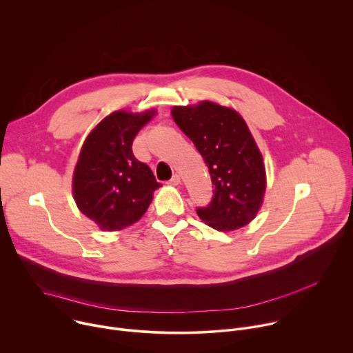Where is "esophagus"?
Listing matches in <instances>:
<instances>
[{
  "instance_id": "34e87169",
  "label": "esophagus",
  "mask_w": 353,
  "mask_h": 353,
  "mask_svg": "<svg viewBox=\"0 0 353 353\" xmlns=\"http://www.w3.org/2000/svg\"><path fill=\"white\" fill-rule=\"evenodd\" d=\"M180 183H181V179H180L179 174H174V176L170 179V181H169L170 185H179Z\"/></svg>"
}]
</instances>
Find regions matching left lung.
Returning a JSON list of instances; mask_svg holds the SVG:
<instances>
[{
    "label": "left lung",
    "mask_w": 353,
    "mask_h": 353,
    "mask_svg": "<svg viewBox=\"0 0 353 353\" xmlns=\"http://www.w3.org/2000/svg\"><path fill=\"white\" fill-rule=\"evenodd\" d=\"M172 117L204 158L214 198L196 214L219 232H232L253 221L264 203L267 173L261 150L244 119L211 100L173 106Z\"/></svg>",
    "instance_id": "8db88e82"
}]
</instances>
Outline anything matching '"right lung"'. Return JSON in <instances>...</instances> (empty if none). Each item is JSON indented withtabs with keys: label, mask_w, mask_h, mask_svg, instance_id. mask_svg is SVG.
<instances>
[{
	"label": "right lung",
	"mask_w": 353,
	"mask_h": 353,
	"mask_svg": "<svg viewBox=\"0 0 353 353\" xmlns=\"http://www.w3.org/2000/svg\"><path fill=\"white\" fill-rule=\"evenodd\" d=\"M155 116V109L113 112L83 141L72 174V196L100 230L117 232L138 222L161 187L152 170L132 154L134 138Z\"/></svg>",
	"instance_id": "right-lung-1"
}]
</instances>
